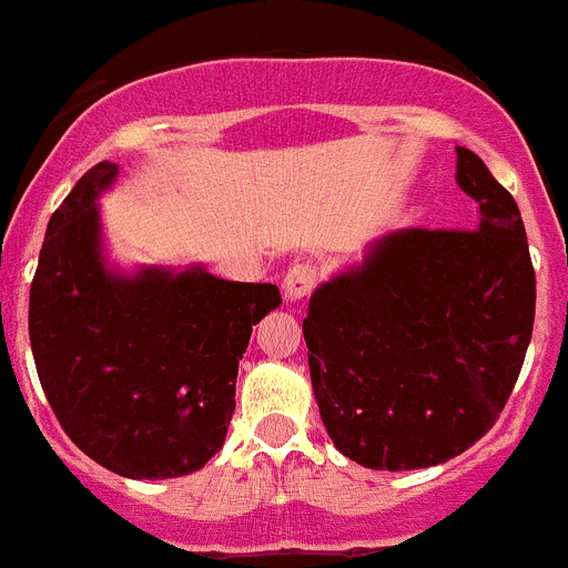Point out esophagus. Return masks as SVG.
I'll use <instances>...</instances> for the list:
<instances>
[{
  "label": "esophagus",
  "instance_id": "34e87169",
  "mask_svg": "<svg viewBox=\"0 0 568 568\" xmlns=\"http://www.w3.org/2000/svg\"><path fill=\"white\" fill-rule=\"evenodd\" d=\"M318 267H315L313 261H298V264H293V267L287 270V275H284V295H287L290 301L304 298V295H310L318 287Z\"/></svg>",
  "mask_w": 568,
  "mask_h": 568
}]
</instances>
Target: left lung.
Segmentation results:
<instances>
[{
    "label": "left lung",
    "instance_id": "8db88e82",
    "mask_svg": "<svg viewBox=\"0 0 568 568\" xmlns=\"http://www.w3.org/2000/svg\"><path fill=\"white\" fill-rule=\"evenodd\" d=\"M458 184L475 230L413 227L375 241L327 281L304 318L321 420L366 469L444 464L504 413L535 324V267L520 210L471 150Z\"/></svg>",
    "mask_w": 568,
    "mask_h": 568
}]
</instances>
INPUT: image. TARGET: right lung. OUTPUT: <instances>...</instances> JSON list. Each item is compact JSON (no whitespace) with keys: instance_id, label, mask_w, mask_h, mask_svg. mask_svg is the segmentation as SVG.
<instances>
[{"instance_id":"add662e5","label":"right lung","mask_w":568,"mask_h":568,"mask_svg":"<svg viewBox=\"0 0 568 568\" xmlns=\"http://www.w3.org/2000/svg\"><path fill=\"white\" fill-rule=\"evenodd\" d=\"M115 173L90 168L50 215L30 281V349L50 409L88 458L124 478H179L222 449L239 361L281 293L204 270L110 273L97 195Z\"/></svg>"}]
</instances>
